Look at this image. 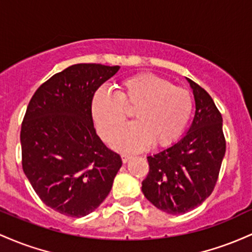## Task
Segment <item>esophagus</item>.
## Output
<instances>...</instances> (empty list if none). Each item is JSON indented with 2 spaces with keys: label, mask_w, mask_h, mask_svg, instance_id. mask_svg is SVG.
<instances>
[{
  "label": "esophagus",
  "mask_w": 252,
  "mask_h": 252,
  "mask_svg": "<svg viewBox=\"0 0 252 252\" xmlns=\"http://www.w3.org/2000/svg\"><path fill=\"white\" fill-rule=\"evenodd\" d=\"M131 158L132 157L129 156V155H125V154L121 155V159H123V163H127L129 159H131Z\"/></svg>",
  "instance_id": "obj_1"
}]
</instances>
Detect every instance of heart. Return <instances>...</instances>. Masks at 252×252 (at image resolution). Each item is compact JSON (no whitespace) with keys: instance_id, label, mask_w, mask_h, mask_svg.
I'll return each instance as SVG.
<instances>
[{"instance_id":"b5f03b06","label":"heart","mask_w":252,"mask_h":252,"mask_svg":"<svg viewBox=\"0 0 252 252\" xmlns=\"http://www.w3.org/2000/svg\"><path fill=\"white\" fill-rule=\"evenodd\" d=\"M135 106V120L112 135L111 145L124 152H138L154 146H168L181 137L193 109L187 89L150 72L129 76L119 83L118 93L97 89L90 101V115L98 134L108 139L125 121L124 107Z\"/></svg>"}]
</instances>
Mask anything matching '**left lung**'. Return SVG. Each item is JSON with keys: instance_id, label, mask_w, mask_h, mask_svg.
<instances>
[{"instance_id": "left-lung-1", "label": "left lung", "mask_w": 252, "mask_h": 252, "mask_svg": "<svg viewBox=\"0 0 252 252\" xmlns=\"http://www.w3.org/2000/svg\"><path fill=\"white\" fill-rule=\"evenodd\" d=\"M187 81L195 100L193 123L179 141L148 157L150 170L141 182L146 199L168 214L194 210L210 196L226 151L221 114L205 89Z\"/></svg>"}]
</instances>
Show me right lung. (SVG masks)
I'll return each mask as SVG.
<instances>
[{
  "mask_svg": "<svg viewBox=\"0 0 252 252\" xmlns=\"http://www.w3.org/2000/svg\"><path fill=\"white\" fill-rule=\"evenodd\" d=\"M119 69L71 65L42 83L28 103L20 134L22 169L41 201L64 216L94 212L123 165L90 115L94 93Z\"/></svg>",
  "mask_w": 252,
  "mask_h": 252,
  "instance_id": "right-lung-1",
  "label": "right lung"
}]
</instances>
